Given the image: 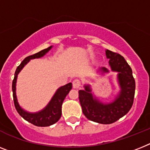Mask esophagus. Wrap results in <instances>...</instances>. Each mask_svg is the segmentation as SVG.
I'll list each match as a JSON object with an SVG mask.
<instances>
[{
  "instance_id": "esophagus-1",
  "label": "esophagus",
  "mask_w": 150,
  "mask_h": 150,
  "mask_svg": "<svg viewBox=\"0 0 150 150\" xmlns=\"http://www.w3.org/2000/svg\"><path fill=\"white\" fill-rule=\"evenodd\" d=\"M81 85V81L79 79H75L72 82V85L74 88H79Z\"/></svg>"
}]
</instances>
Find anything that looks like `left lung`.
I'll return each instance as SVG.
<instances>
[{"label": "left lung", "mask_w": 150, "mask_h": 150, "mask_svg": "<svg viewBox=\"0 0 150 150\" xmlns=\"http://www.w3.org/2000/svg\"><path fill=\"white\" fill-rule=\"evenodd\" d=\"M111 70L117 71L118 81L120 86V94L115 100L109 104H103L93 98L89 85L85 90L79 91V101L84 115L91 121L102 124H113L127 114L132 108L135 94V80L132 69L124 58L120 54L106 50ZM102 72H108L106 68H100Z\"/></svg>", "instance_id": "1"}]
</instances>
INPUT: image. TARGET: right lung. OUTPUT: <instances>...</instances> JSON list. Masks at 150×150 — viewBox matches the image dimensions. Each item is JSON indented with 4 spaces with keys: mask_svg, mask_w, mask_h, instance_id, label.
Masks as SVG:
<instances>
[{
    "mask_svg": "<svg viewBox=\"0 0 150 150\" xmlns=\"http://www.w3.org/2000/svg\"><path fill=\"white\" fill-rule=\"evenodd\" d=\"M52 46H50L47 49H45V50L39 52L37 53H35L33 55H31V56H29L25 58L22 61L21 65H19L16 69L14 79H13V82H12L13 102H14L16 110L24 120L30 122L33 125L37 126V127H48V126L52 125L59 120L62 115V102H63L66 95L69 94V92L72 88V84L69 83L67 85L59 88L56 92V94H54V96L52 97V98L50 100L49 104L44 108L43 110L38 112V113L31 114V113H28V112L23 110L17 102V96H16V81H17L18 73L21 71L23 68L24 67V65L30 61V59L42 57L49 50H50Z\"/></svg>",
    "mask_w": 150,
    "mask_h": 150,
    "instance_id": "right-lung-1",
    "label": "right lung"
}]
</instances>
